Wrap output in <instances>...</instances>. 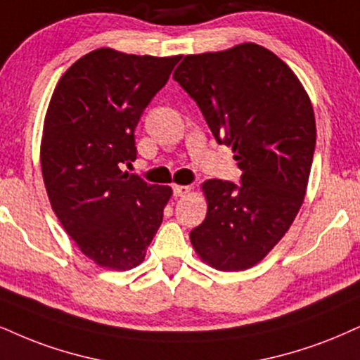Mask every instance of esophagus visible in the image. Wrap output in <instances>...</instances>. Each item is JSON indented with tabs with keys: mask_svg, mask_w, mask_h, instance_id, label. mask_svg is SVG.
I'll use <instances>...</instances> for the list:
<instances>
[{
	"mask_svg": "<svg viewBox=\"0 0 360 360\" xmlns=\"http://www.w3.org/2000/svg\"><path fill=\"white\" fill-rule=\"evenodd\" d=\"M173 195H175V197H185V195H188L190 193V188L188 185H173Z\"/></svg>",
	"mask_w": 360,
	"mask_h": 360,
	"instance_id": "esophagus-1",
	"label": "esophagus"
}]
</instances>
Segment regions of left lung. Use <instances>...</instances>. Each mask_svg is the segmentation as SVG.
Returning a JSON list of instances; mask_svg holds the SVG:
<instances>
[{"mask_svg":"<svg viewBox=\"0 0 360 360\" xmlns=\"http://www.w3.org/2000/svg\"><path fill=\"white\" fill-rule=\"evenodd\" d=\"M173 79L215 140L232 146L242 170L240 185H202L208 210L190 240L212 267L250 269L277 245L304 202L316 150L312 103L294 72L255 43L185 56Z\"/></svg>","mask_w":360,"mask_h":360,"instance_id":"1","label":"left lung"}]
</instances>
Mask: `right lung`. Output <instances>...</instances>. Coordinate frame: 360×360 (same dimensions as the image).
Returning <instances> with one entry per match:
<instances>
[{
	"mask_svg": "<svg viewBox=\"0 0 360 360\" xmlns=\"http://www.w3.org/2000/svg\"><path fill=\"white\" fill-rule=\"evenodd\" d=\"M181 56H136L100 48L66 70L44 118L41 172L66 233L100 267L145 259L170 187L122 172L136 158L135 128Z\"/></svg>",
	"mask_w": 360,
	"mask_h": 360,
	"instance_id": "right-lung-1",
	"label": "right lung"
}]
</instances>
